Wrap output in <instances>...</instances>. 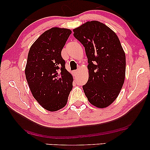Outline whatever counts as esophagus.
<instances>
[{
    "mask_svg": "<svg viewBox=\"0 0 150 150\" xmlns=\"http://www.w3.org/2000/svg\"><path fill=\"white\" fill-rule=\"evenodd\" d=\"M78 72H79V71H78V70H74V75H77L78 74Z\"/></svg>",
    "mask_w": 150,
    "mask_h": 150,
    "instance_id": "obj_1",
    "label": "esophagus"
}]
</instances>
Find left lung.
I'll list each match as a JSON object with an SVG mask.
<instances>
[{
  "mask_svg": "<svg viewBox=\"0 0 150 150\" xmlns=\"http://www.w3.org/2000/svg\"><path fill=\"white\" fill-rule=\"evenodd\" d=\"M85 47L89 79L83 86L91 104L106 108L113 102L124 83L126 55L117 35L105 24L87 22L73 30Z\"/></svg>",
  "mask_w": 150,
  "mask_h": 150,
  "instance_id": "1",
  "label": "left lung"
}]
</instances>
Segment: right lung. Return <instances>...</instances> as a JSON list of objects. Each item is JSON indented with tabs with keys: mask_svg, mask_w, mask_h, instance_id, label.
<instances>
[{
	"mask_svg": "<svg viewBox=\"0 0 150 150\" xmlns=\"http://www.w3.org/2000/svg\"><path fill=\"white\" fill-rule=\"evenodd\" d=\"M71 33L67 28H50L39 37L28 52L26 81L35 99L49 111L64 107L73 87V77L61 57Z\"/></svg>",
	"mask_w": 150,
	"mask_h": 150,
	"instance_id": "obj_1",
	"label": "right lung"
}]
</instances>
